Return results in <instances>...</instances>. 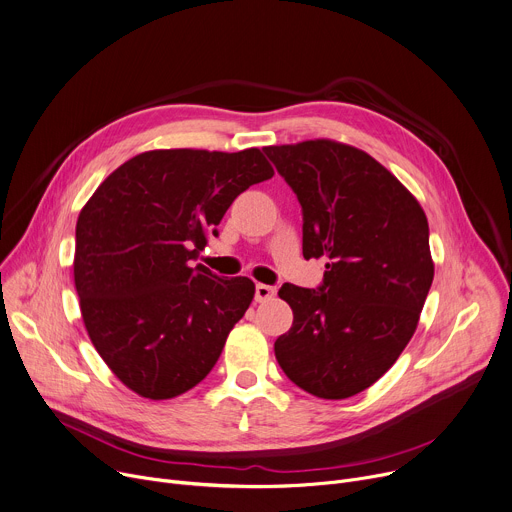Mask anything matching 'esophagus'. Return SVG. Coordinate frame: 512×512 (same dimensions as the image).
Returning a JSON list of instances; mask_svg holds the SVG:
<instances>
[{"label":"esophagus","instance_id":"obj_1","mask_svg":"<svg viewBox=\"0 0 512 512\" xmlns=\"http://www.w3.org/2000/svg\"><path fill=\"white\" fill-rule=\"evenodd\" d=\"M275 288L273 286H265V284H257L255 286V302H269L275 296Z\"/></svg>","mask_w":512,"mask_h":512}]
</instances>
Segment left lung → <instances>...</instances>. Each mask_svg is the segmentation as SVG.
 <instances>
[{
    "mask_svg": "<svg viewBox=\"0 0 512 512\" xmlns=\"http://www.w3.org/2000/svg\"><path fill=\"white\" fill-rule=\"evenodd\" d=\"M302 206V253L327 257L318 290L284 284L292 329L273 349L304 392L343 400L376 384L412 339L435 265L416 198L374 157L316 138L265 147Z\"/></svg>",
    "mask_w": 512,
    "mask_h": 512,
    "instance_id": "1",
    "label": "left lung"
}]
</instances>
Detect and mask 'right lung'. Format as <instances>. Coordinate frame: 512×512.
<instances>
[{
	"label": "right lung",
	"mask_w": 512,
	"mask_h": 512,
	"mask_svg": "<svg viewBox=\"0 0 512 512\" xmlns=\"http://www.w3.org/2000/svg\"><path fill=\"white\" fill-rule=\"evenodd\" d=\"M273 177L259 149H161L128 159L81 208L73 275L87 335L114 376L149 400L200 384L255 284L192 261L228 206Z\"/></svg>",
	"instance_id": "1"
}]
</instances>
